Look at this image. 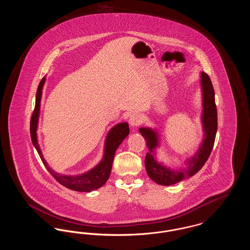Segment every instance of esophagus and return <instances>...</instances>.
I'll return each instance as SVG.
<instances>
[{
  "label": "esophagus",
  "instance_id": "1",
  "mask_svg": "<svg viewBox=\"0 0 250 250\" xmlns=\"http://www.w3.org/2000/svg\"><path fill=\"white\" fill-rule=\"evenodd\" d=\"M128 122H129V125H130L131 126L135 127V126L140 125L143 123V117H142V115L140 113L135 112V113L131 114Z\"/></svg>",
  "mask_w": 250,
  "mask_h": 250
}]
</instances>
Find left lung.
I'll return each instance as SVG.
<instances>
[{
    "label": "left lung",
    "mask_w": 250,
    "mask_h": 250,
    "mask_svg": "<svg viewBox=\"0 0 250 250\" xmlns=\"http://www.w3.org/2000/svg\"><path fill=\"white\" fill-rule=\"evenodd\" d=\"M202 95V121L203 137L198 150L192 156L185 159L181 167H172L164 165L156 159V149L161 145L160 137L156 128L140 127V132L146 141L149 152L145 156V168L147 174L154 182L161 186H171L184 179L195 175L207 161L214 146L217 131V111L214 100V87L209 76L201 73Z\"/></svg>",
    "instance_id": "1"
}]
</instances>
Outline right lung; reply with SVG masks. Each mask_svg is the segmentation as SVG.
I'll use <instances>...</instances> for the list:
<instances>
[{
  "label": "right lung",
  "mask_w": 250,
  "mask_h": 250,
  "mask_svg": "<svg viewBox=\"0 0 250 250\" xmlns=\"http://www.w3.org/2000/svg\"><path fill=\"white\" fill-rule=\"evenodd\" d=\"M46 83V76L41 80L38 85L36 96V107L31 119V139L35 148L40 156L43 164L47 167L49 173L53 176V178L60 183L62 186L74 191L79 192H91L95 190L102 186H104L110 175L111 167L115 152L118 149L120 144L124 142V140L129 135V126L126 122H123L115 125L107 132V137L105 139L104 144V154L100 162L91 168L90 170L78 174V175H65L58 173L48 166L47 161L42 154L41 148L39 146L37 140V126L40 114V105L42 98V90L44 84Z\"/></svg>",
  "instance_id": "1"
}]
</instances>
